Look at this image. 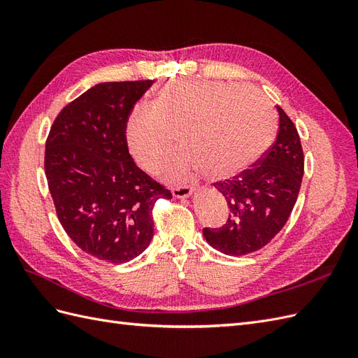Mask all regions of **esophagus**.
<instances>
[{"instance_id":"34e87169","label":"esophagus","mask_w":358,"mask_h":358,"mask_svg":"<svg viewBox=\"0 0 358 358\" xmlns=\"http://www.w3.org/2000/svg\"><path fill=\"white\" fill-rule=\"evenodd\" d=\"M171 192L176 199H185V197H189L192 194V187H187V185L175 187V188H171Z\"/></svg>"}]
</instances>
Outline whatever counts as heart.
Listing matches in <instances>:
<instances>
[{"label": "heart", "mask_w": 358, "mask_h": 358, "mask_svg": "<svg viewBox=\"0 0 358 358\" xmlns=\"http://www.w3.org/2000/svg\"><path fill=\"white\" fill-rule=\"evenodd\" d=\"M276 122L263 95L251 86L222 80H171L152 107L129 110L124 134L129 157L149 175L164 169L176 148L169 176L188 179L200 171L229 178L251 167L272 143Z\"/></svg>", "instance_id": "b5f03b06"}]
</instances>
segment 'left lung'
Instances as JSON below:
<instances>
[{
	"mask_svg": "<svg viewBox=\"0 0 358 358\" xmlns=\"http://www.w3.org/2000/svg\"><path fill=\"white\" fill-rule=\"evenodd\" d=\"M279 131L275 143L251 169L215 182L229 206L220 229H203L210 246L227 255H246L266 246L282 230L297 201L305 157L296 125L278 106Z\"/></svg>",
	"mask_w": 358,
	"mask_h": 358,
	"instance_id": "1",
	"label": "left lung"
}]
</instances>
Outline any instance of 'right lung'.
Instances as JSON below:
<instances>
[{
  "label": "right lung",
  "instance_id": "1",
  "mask_svg": "<svg viewBox=\"0 0 358 358\" xmlns=\"http://www.w3.org/2000/svg\"><path fill=\"white\" fill-rule=\"evenodd\" d=\"M154 80L104 82L59 112L46 140L45 171L58 220L83 252L121 264L154 236L152 209L171 192L140 170L125 119Z\"/></svg>",
  "mask_w": 358,
  "mask_h": 358
}]
</instances>
